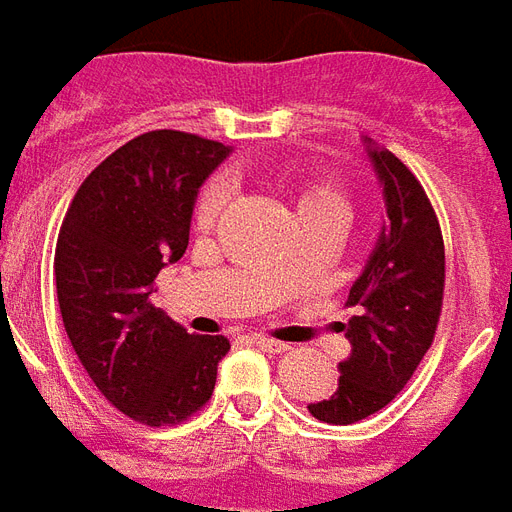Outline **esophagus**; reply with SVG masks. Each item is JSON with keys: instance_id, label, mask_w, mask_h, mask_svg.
I'll use <instances>...</instances> for the list:
<instances>
[{"instance_id": "1", "label": "esophagus", "mask_w": 512, "mask_h": 512, "mask_svg": "<svg viewBox=\"0 0 512 512\" xmlns=\"http://www.w3.org/2000/svg\"><path fill=\"white\" fill-rule=\"evenodd\" d=\"M252 343L257 348H263V351H271V354H285V351H290L288 343H279V340H271V337H263V334H255Z\"/></svg>"}]
</instances>
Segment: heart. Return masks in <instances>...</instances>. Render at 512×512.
Here are the masks:
<instances>
[{
  "instance_id": "heart-1",
  "label": "heart",
  "mask_w": 512,
  "mask_h": 512,
  "mask_svg": "<svg viewBox=\"0 0 512 512\" xmlns=\"http://www.w3.org/2000/svg\"><path fill=\"white\" fill-rule=\"evenodd\" d=\"M224 202H227L224 183H219V180L208 183L200 191L197 205H194V224L200 230H208L219 219V213L224 211ZM293 211H296V219H301V216H329V219H337L340 224H345L348 211H351V202H348V194L337 183H332V180H310V183H304L296 191ZM279 271L282 268H277V274Z\"/></svg>"
}]
</instances>
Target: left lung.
<instances>
[{
    "instance_id": "1",
    "label": "left lung",
    "mask_w": 512,
    "mask_h": 512,
    "mask_svg": "<svg viewBox=\"0 0 512 512\" xmlns=\"http://www.w3.org/2000/svg\"><path fill=\"white\" fill-rule=\"evenodd\" d=\"M365 145L386 222L345 301L354 307L351 321L340 323L351 356L337 365V389L307 406L329 425L359 422L395 400L428 354L444 299V241L428 194L395 153L370 139Z\"/></svg>"
}]
</instances>
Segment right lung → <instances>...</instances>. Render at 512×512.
I'll return each mask as SVG.
<instances>
[{
    "label": "right lung",
    "mask_w": 512,
    "mask_h": 512,
    "mask_svg": "<svg viewBox=\"0 0 512 512\" xmlns=\"http://www.w3.org/2000/svg\"><path fill=\"white\" fill-rule=\"evenodd\" d=\"M230 147L183 131L136 136L84 178L54 255L62 323L101 395L158 428L200 411L230 351L150 304L158 271L189 246L197 191Z\"/></svg>",
    "instance_id": "1"
}]
</instances>
